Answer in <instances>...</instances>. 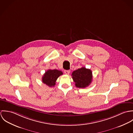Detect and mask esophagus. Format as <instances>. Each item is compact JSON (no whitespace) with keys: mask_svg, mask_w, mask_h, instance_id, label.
<instances>
[{"mask_svg":"<svg viewBox=\"0 0 133 133\" xmlns=\"http://www.w3.org/2000/svg\"><path fill=\"white\" fill-rule=\"evenodd\" d=\"M64 73H65V74L69 75V74H70V70H64Z\"/></svg>","mask_w":133,"mask_h":133,"instance_id":"obj_1","label":"esophagus"}]
</instances>
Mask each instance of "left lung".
<instances>
[{"instance_id":"1","label":"left lung","mask_w":133,"mask_h":133,"mask_svg":"<svg viewBox=\"0 0 133 133\" xmlns=\"http://www.w3.org/2000/svg\"><path fill=\"white\" fill-rule=\"evenodd\" d=\"M72 76L75 83V86L79 88H85L88 87L92 81V71L84 67L73 71Z\"/></svg>"}]
</instances>
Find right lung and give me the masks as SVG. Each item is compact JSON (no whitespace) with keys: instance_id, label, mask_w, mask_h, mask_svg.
<instances>
[{"instance_id":"obj_1","label":"right lung","mask_w":133,"mask_h":133,"mask_svg":"<svg viewBox=\"0 0 133 133\" xmlns=\"http://www.w3.org/2000/svg\"><path fill=\"white\" fill-rule=\"evenodd\" d=\"M63 73L57 70H48L45 72L42 78V82L49 87H54L57 78Z\"/></svg>"}]
</instances>
